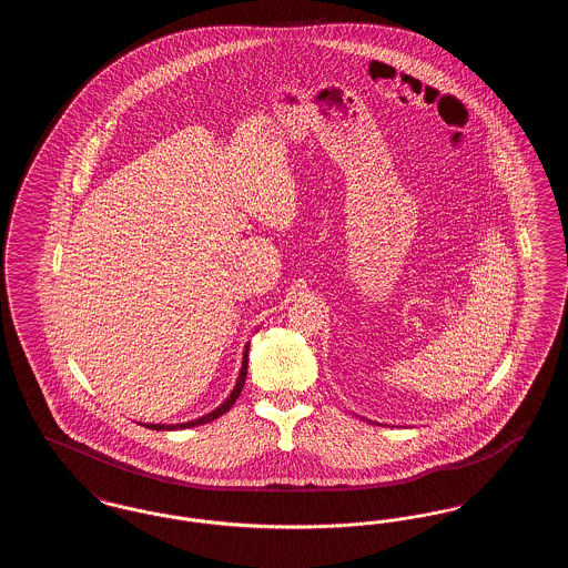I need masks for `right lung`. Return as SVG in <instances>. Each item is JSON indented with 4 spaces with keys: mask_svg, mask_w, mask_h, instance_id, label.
<instances>
[{
    "mask_svg": "<svg viewBox=\"0 0 568 568\" xmlns=\"http://www.w3.org/2000/svg\"><path fill=\"white\" fill-rule=\"evenodd\" d=\"M246 368H248V347L244 349L243 357V368H241V375H239V381H236V387H234V392L230 394V398L223 403V405L215 408L213 413H209V415H204V417H200V419H193V422H187V424H176V426H162V424H146V428H151V430H183V428H193V426H202V424H209V422H213L216 417H221L223 413H227L232 405L236 403V398L241 396V392H243L244 387V378H246Z\"/></svg>",
    "mask_w": 568,
    "mask_h": 568,
    "instance_id": "add662e5",
    "label": "right lung"
}]
</instances>
